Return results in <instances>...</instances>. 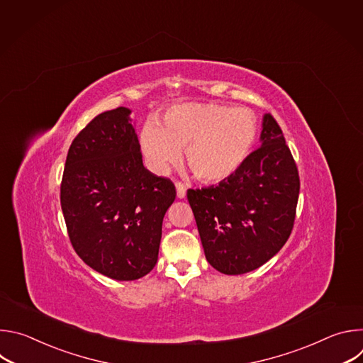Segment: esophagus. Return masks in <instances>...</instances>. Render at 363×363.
Listing matches in <instances>:
<instances>
[{
    "mask_svg": "<svg viewBox=\"0 0 363 363\" xmlns=\"http://www.w3.org/2000/svg\"><path fill=\"white\" fill-rule=\"evenodd\" d=\"M175 188H177V196L179 199H184L185 195H186V186L182 184V182H177L175 184Z\"/></svg>",
    "mask_w": 363,
    "mask_h": 363,
    "instance_id": "34e87169",
    "label": "esophagus"
}]
</instances>
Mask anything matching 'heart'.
Segmentation results:
<instances>
[{"instance_id":"1","label":"heart","mask_w":363,"mask_h":363,"mask_svg":"<svg viewBox=\"0 0 363 363\" xmlns=\"http://www.w3.org/2000/svg\"><path fill=\"white\" fill-rule=\"evenodd\" d=\"M257 121L244 108L186 101L169 108L161 125L149 121L139 145L149 169L164 175L185 158L202 182L217 184L233 177L247 161L257 140Z\"/></svg>"}]
</instances>
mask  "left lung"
Wrapping results in <instances>:
<instances>
[{
	"instance_id": "1",
	"label": "left lung",
	"mask_w": 363,
	"mask_h": 363,
	"mask_svg": "<svg viewBox=\"0 0 363 363\" xmlns=\"http://www.w3.org/2000/svg\"><path fill=\"white\" fill-rule=\"evenodd\" d=\"M260 142L233 177L186 194L206 262L228 276L267 263L286 244L294 223L298 174L269 113L263 116Z\"/></svg>"
}]
</instances>
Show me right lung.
I'll return each instance as SVG.
<instances>
[{"mask_svg":"<svg viewBox=\"0 0 363 363\" xmlns=\"http://www.w3.org/2000/svg\"><path fill=\"white\" fill-rule=\"evenodd\" d=\"M130 113L103 112L74 138L60 189L74 251L119 281L138 280L157 264L162 221L177 195L169 179L143 167Z\"/></svg>","mask_w":363,"mask_h":363,"instance_id":"right-lung-1","label":"right lung"}]
</instances>
